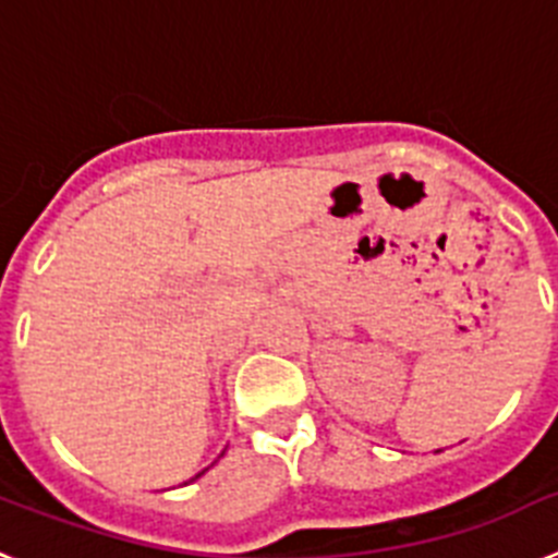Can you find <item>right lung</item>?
I'll list each match as a JSON object with an SVG mask.
<instances>
[{"instance_id": "right-lung-1", "label": "right lung", "mask_w": 558, "mask_h": 558, "mask_svg": "<svg viewBox=\"0 0 558 558\" xmlns=\"http://www.w3.org/2000/svg\"><path fill=\"white\" fill-rule=\"evenodd\" d=\"M201 475H204V472H201ZM201 475H195V477H201Z\"/></svg>"}]
</instances>
